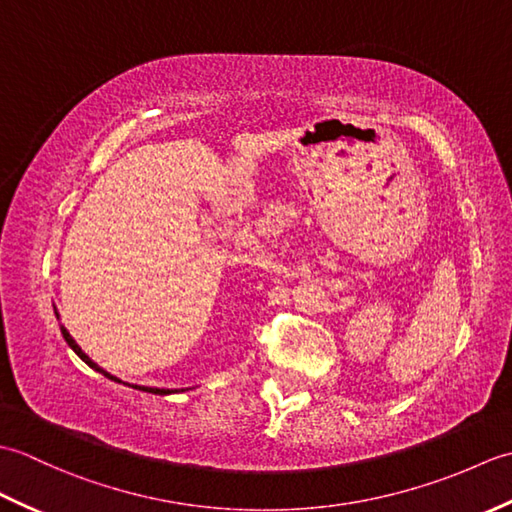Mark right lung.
Returning <instances> with one entry per match:
<instances>
[{
	"label": "right lung",
	"instance_id": "1",
	"mask_svg": "<svg viewBox=\"0 0 512 512\" xmlns=\"http://www.w3.org/2000/svg\"><path fill=\"white\" fill-rule=\"evenodd\" d=\"M54 314H57V319H59V312H57V308H54ZM61 334H63V339H65V343H68V345L72 347V350H74V354H76V356H79V358H81V361H83L85 365H90V367L94 369V372H99V374H103L105 378H110V380H114V383H123V380H121V378H116L114 374H110V372H105V369H103L101 365H96V363L92 361V358H90L88 354H85V352L81 350V347H79V343H76V341L72 339V336H70V332H68V330H65V328H63V325H61ZM123 385H129V383H123ZM129 387H134V389H140V391H149V394H156V396H169V394H176V391H178V389H158V387H140V385H129Z\"/></svg>",
	"mask_w": 512,
	"mask_h": 512
}]
</instances>
